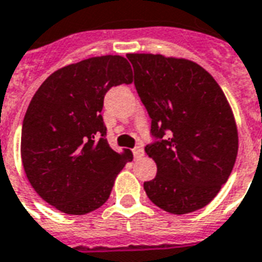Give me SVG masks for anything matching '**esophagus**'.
I'll use <instances>...</instances> for the list:
<instances>
[{"mask_svg": "<svg viewBox=\"0 0 262 262\" xmlns=\"http://www.w3.org/2000/svg\"><path fill=\"white\" fill-rule=\"evenodd\" d=\"M132 152H133L135 158H136V159H137V158L143 157V154H144V151H143V148H141V147H136V148L132 149Z\"/></svg>", "mask_w": 262, "mask_h": 262, "instance_id": "34e87169", "label": "esophagus"}]
</instances>
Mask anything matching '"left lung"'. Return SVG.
Wrapping results in <instances>:
<instances>
[{"mask_svg":"<svg viewBox=\"0 0 262 262\" xmlns=\"http://www.w3.org/2000/svg\"><path fill=\"white\" fill-rule=\"evenodd\" d=\"M126 57L155 137L145 145L158 167L155 179L144 183L147 196L171 214L199 210L214 199L236 161L237 129L228 100L191 60L152 53Z\"/></svg>","mask_w":262,"mask_h":262,"instance_id":"left-lung-1","label":"left lung"}]
</instances>
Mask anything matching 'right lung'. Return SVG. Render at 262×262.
<instances>
[{
    "label": "right lung",
    "instance_id": "add662e5",
    "mask_svg": "<svg viewBox=\"0 0 262 262\" xmlns=\"http://www.w3.org/2000/svg\"><path fill=\"white\" fill-rule=\"evenodd\" d=\"M122 56H99L57 70L31 99L21 127V162L35 192L66 214L104 205L130 151L105 139L101 110L113 86L132 83Z\"/></svg>",
    "mask_w": 262,
    "mask_h": 262
}]
</instances>
